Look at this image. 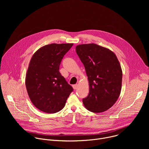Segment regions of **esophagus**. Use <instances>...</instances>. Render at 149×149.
<instances>
[{"instance_id": "1", "label": "esophagus", "mask_w": 149, "mask_h": 149, "mask_svg": "<svg viewBox=\"0 0 149 149\" xmlns=\"http://www.w3.org/2000/svg\"><path fill=\"white\" fill-rule=\"evenodd\" d=\"M73 88L74 90H77L78 88V84H75V85H73Z\"/></svg>"}]
</instances>
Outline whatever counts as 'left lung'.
Wrapping results in <instances>:
<instances>
[{"label": "left lung", "instance_id": "left-lung-1", "mask_svg": "<svg viewBox=\"0 0 149 149\" xmlns=\"http://www.w3.org/2000/svg\"><path fill=\"white\" fill-rule=\"evenodd\" d=\"M76 52L89 82V94L82 99L88 110L102 113L110 109L120 96L123 72L116 54L95 44H81Z\"/></svg>", "mask_w": 149, "mask_h": 149}]
</instances>
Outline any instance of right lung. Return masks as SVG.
Segmentation results:
<instances>
[{
  "label": "right lung",
  "mask_w": 149,
  "mask_h": 149,
  "mask_svg": "<svg viewBox=\"0 0 149 149\" xmlns=\"http://www.w3.org/2000/svg\"><path fill=\"white\" fill-rule=\"evenodd\" d=\"M74 44H51L38 49L27 70L25 85L29 97L39 110L55 113L61 110L73 91L59 71L61 62Z\"/></svg>",
  "instance_id": "right-lung-1"
}]
</instances>
